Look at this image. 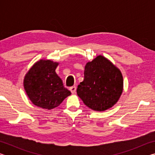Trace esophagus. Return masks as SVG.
<instances>
[{"instance_id": "obj_1", "label": "esophagus", "mask_w": 155, "mask_h": 155, "mask_svg": "<svg viewBox=\"0 0 155 155\" xmlns=\"http://www.w3.org/2000/svg\"><path fill=\"white\" fill-rule=\"evenodd\" d=\"M70 90L72 92V94H74L76 92V90H77V87L75 86H72V87H70Z\"/></svg>"}]
</instances>
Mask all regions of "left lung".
<instances>
[{
  "instance_id": "8db88e82",
  "label": "left lung",
  "mask_w": 155,
  "mask_h": 155,
  "mask_svg": "<svg viewBox=\"0 0 155 155\" xmlns=\"http://www.w3.org/2000/svg\"><path fill=\"white\" fill-rule=\"evenodd\" d=\"M122 72L103 55L88 61L84 80L78 85L77 95L94 111H104L117 103L123 91Z\"/></svg>"
}]
</instances>
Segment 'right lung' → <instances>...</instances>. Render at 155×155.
<instances>
[{"instance_id":"obj_1","label":"right lung","mask_w":155,"mask_h":155,"mask_svg":"<svg viewBox=\"0 0 155 155\" xmlns=\"http://www.w3.org/2000/svg\"><path fill=\"white\" fill-rule=\"evenodd\" d=\"M59 63L41 59L33 65L24 78L25 90L35 106L51 110L58 107L71 92L64 87L55 70Z\"/></svg>"}]
</instances>
